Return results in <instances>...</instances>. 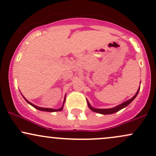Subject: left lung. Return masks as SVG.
Returning <instances> with one entry per match:
<instances>
[{
    "instance_id": "left-lung-1",
    "label": "left lung",
    "mask_w": 156,
    "mask_h": 156,
    "mask_svg": "<svg viewBox=\"0 0 156 156\" xmlns=\"http://www.w3.org/2000/svg\"><path fill=\"white\" fill-rule=\"evenodd\" d=\"M139 89H140V87H139V89H138L137 92L136 93V94L134 95L133 98H131V99L128 100V101L124 102V103H121L120 105H117V106L114 107V108H92V105L89 104V103L87 101V103H88V106L89 108L91 109V110L92 111V112H96V113H99V114H114V113H116L117 112H119V110H121V109H122L123 108H125L126 106H128V105L130 104V103H131L132 101H133L134 99L136 98V97L137 96L138 93H139Z\"/></svg>"
}]
</instances>
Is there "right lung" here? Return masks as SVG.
<instances>
[{"mask_svg": "<svg viewBox=\"0 0 156 156\" xmlns=\"http://www.w3.org/2000/svg\"><path fill=\"white\" fill-rule=\"evenodd\" d=\"M23 98H24V97H23ZM24 99L26 100V101L27 102V103H29L30 105H32V106L33 107H34L35 108H37V109H38V110H40V111H43V112H59V111H62V109H63V107H64V102H65V98H64V103H63V105H62V106L60 108H58V109H53V108H41V107H39V106H37V105H34L33 103H30L29 101H27V100L26 99V98H24Z\"/></svg>", "mask_w": 156, "mask_h": 156, "instance_id": "obj_1", "label": "right lung"}]
</instances>
